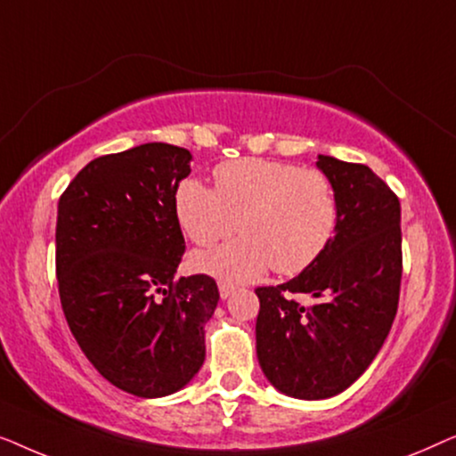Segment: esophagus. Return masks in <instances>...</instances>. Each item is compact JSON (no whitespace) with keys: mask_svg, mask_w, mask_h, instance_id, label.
Here are the masks:
<instances>
[{"mask_svg":"<svg viewBox=\"0 0 456 456\" xmlns=\"http://www.w3.org/2000/svg\"><path fill=\"white\" fill-rule=\"evenodd\" d=\"M217 289H220V297L222 298H228L234 292V286L228 284V282H220V284H217Z\"/></svg>","mask_w":456,"mask_h":456,"instance_id":"1","label":"esophagus"}]
</instances>
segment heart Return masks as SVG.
<instances>
[{
    "label": "heart",
    "mask_w": 456,
    "mask_h": 456,
    "mask_svg": "<svg viewBox=\"0 0 456 456\" xmlns=\"http://www.w3.org/2000/svg\"><path fill=\"white\" fill-rule=\"evenodd\" d=\"M216 191L186 178L174 195L180 228L199 247H211L239 228L228 245L191 257L199 273L224 282H251L273 267L297 276L315 264L334 239L338 201L317 170L259 158L220 164Z\"/></svg>",
    "instance_id": "obj_1"
}]
</instances>
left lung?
I'll return each mask as SVG.
<instances>
[{
	"label": "left lung",
	"instance_id": "8db88e82",
	"mask_svg": "<svg viewBox=\"0 0 456 456\" xmlns=\"http://www.w3.org/2000/svg\"><path fill=\"white\" fill-rule=\"evenodd\" d=\"M338 201L334 239L289 282L257 289V359L286 396L322 401L363 376L388 336L401 292V203L363 164L317 155ZM307 294L297 304L286 294Z\"/></svg>",
	"mask_w": 456,
	"mask_h": 456
}]
</instances>
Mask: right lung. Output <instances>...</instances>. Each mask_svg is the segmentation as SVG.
Listing matches in <instances>:
<instances>
[{
  "mask_svg": "<svg viewBox=\"0 0 456 456\" xmlns=\"http://www.w3.org/2000/svg\"><path fill=\"white\" fill-rule=\"evenodd\" d=\"M192 155L145 142L93 159L58 203L55 270L61 309L95 370L128 395L183 390L205 361L214 278L180 276L174 195Z\"/></svg>",
  "mask_w": 456,
  "mask_h": 456,
  "instance_id": "add662e5",
  "label": "right lung"
}]
</instances>
